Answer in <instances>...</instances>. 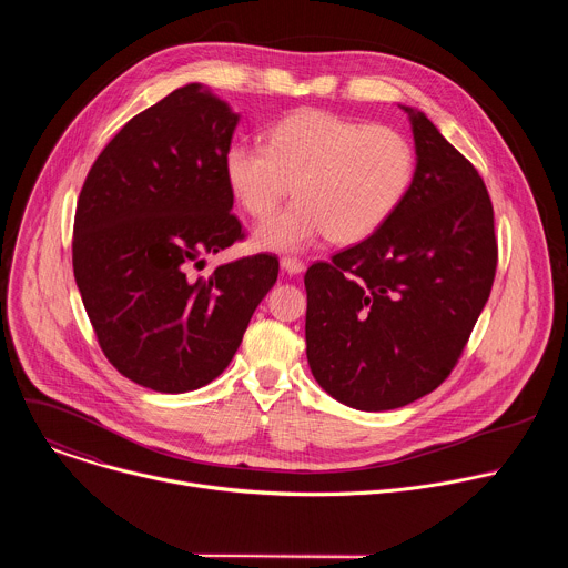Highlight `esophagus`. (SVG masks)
Segmentation results:
<instances>
[{
	"instance_id": "1",
	"label": "esophagus",
	"mask_w": 568,
	"mask_h": 568,
	"mask_svg": "<svg viewBox=\"0 0 568 568\" xmlns=\"http://www.w3.org/2000/svg\"><path fill=\"white\" fill-rule=\"evenodd\" d=\"M281 267H283V272H287V274H301V272L305 270L303 261H298L296 256H283V258H281Z\"/></svg>"
}]
</instances>
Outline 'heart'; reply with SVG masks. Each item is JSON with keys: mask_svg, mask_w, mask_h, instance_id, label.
Returning a JSON list of instances; mask_svg holds the SVG:
<instances>
[{"mask_svg": "<svg viewBox=\"0 0 568 568\" xmlns=\"http://www.w3.org/2000/svg\"><path fill=\"white\" fill-rule=\"evenodd\" d=\"M231 195L252 217L270 215L294 186L298 195L256 231V245L301 252L321 237L353 245L382 229L416 175L409 139L323 110H296L267 132V145L233 141L222 156Z\"/></svg>", "mask_w": 568, "mask_h": 568, "instance_id": "heart-1", "label": "heart"}]
</instances>
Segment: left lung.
I'll return each instance as SVG.
<instances>
[{
    "label": "left lung",
    "mask_w": 568,
    "mask_h": 568,
    "mask_svg": "<svg viewBox=\"0 0 568 568\" xmlns=\"http://www.w3.org/2000/svg\"><path fill=\"white\" fill-rule=\"evenodd\" d=\"M414 184L393 217L305 272L314 379L346 407L388 412L458 364L497 274L493 200L478 171L412 108Z\"/></svg>",
    "instance_id": "1"
}]
</instances>
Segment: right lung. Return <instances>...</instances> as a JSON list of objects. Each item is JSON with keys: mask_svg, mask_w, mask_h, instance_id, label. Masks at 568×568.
I'll return each mask as SVG.
<instances>
[{"mask_svg": "<svg viewBox=\"0 0 568 568\" xmlns=\"http://www.w3.org/2000/svg\"><path fill=\"white\" fill-rule=\"evenodd\" d=\"M235 125L202 85L180 88L116 132L75 204L73 276L99 346L159 393L215 379L278 276L272 254L193 274L245 237L222 169Z\"/></svg>", "mask_w": 568, "mask_h": 568, "instance_id": "1", "label": "right lung"}]
</instances>
